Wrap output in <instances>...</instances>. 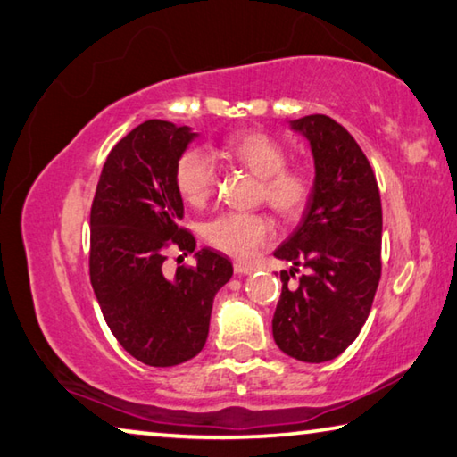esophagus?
<instances>
[{
	"mask_svg": "<svg viewBox=\"0 0 457 457\" xmlns=\"http://www.w3.org/2000/svg\"><path fill=\"white\" fill-rule=\"evenodd\" d=\"M233 269H235V273H237V275H251V273H253V269H251V267H246V265H243V262H235Z\"/></svg>",
	"mask_w": 457,
	"mask_h": 457,
	"instance_id": "34e87169",
	"label": "esophagus"
}]
</instances>
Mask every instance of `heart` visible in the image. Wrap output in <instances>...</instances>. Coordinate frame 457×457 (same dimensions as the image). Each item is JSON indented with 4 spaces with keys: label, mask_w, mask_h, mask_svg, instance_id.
<instances>
[{
    "label": "heart",
    "mask_w": 457,
    "mask_h": 457,
    "mask_svg": "<svg viewBox=\"0 0 457 457\" xmlns=\"http://www.w3.org/2000/svg\"><path fill=\"white\" fill-rule=\"evenodd\" d=\"M224 162L243 166L259 176V198L287 220L299 219L315 196L317 179L309 166L287 164V150L273 136L257 130L230 134L216 148ZM219 172L203 148L184 150L174 164V187L190 206H203L212 196ZM275 235L273 222L261 212H224L204 227L212 249L235 259H251Z\"/></svg>",
    "instance_id": "1"
}]
</instances>
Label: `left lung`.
<instances>
[{"mask_svg": "<svg viewBox=\"0 0 457 457\" xmlns=\"http://www.w3.org/2000/svg\"><path fill=\"white\" fill-rule=\"evenodd\" d=\"M311 142L317 188L305 216L275 257L291 261L273 317L283 353L331 361L357 339L381 278V196L353 136L325 114L293 122ZM305 268L293 287L288 281Z\"/></svg>", "mask_w": 457, "mask_h": 457, "instance_id": "left-lung-1", "label": "left lung"}]
</instances>
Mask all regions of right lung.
<instances>
[{
    "label": "right lung",
    "instance_id": "add662e5",
    "mask_svg": "<svg viewBox=\"0 0 457 457\" xmlns=\"http://www.w3.org/2000/svg\"><path fill=\"white\" fill-rule=\"evenodd\" d=\"M190 128L148 120L108 152L90 211V281L110 331L150 367H172L203 351L214 295L233 277L227 257L196 253L168 278V253L195 251L180 227L174 164L195 138Z\"/></svg>",
    "mask_w": 457,
    "mask_h": 457
}]
</instances>
